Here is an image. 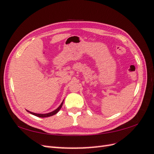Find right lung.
Instances as JSON below:
<instances>
[{
    "mask_svg": "<svg viewBox=\"0 0 154 154\" xmlns=\"http://www.w3.org/2000/svg\"><path fill=\"white\" fill-rule=\"evenodd\" d=\"M63 102H62L61 103V104H60V106H59L57 109H55V110H54V111H52V112H49V113H47V114H37V113H34V112H30V111H28V110H27L28 112H30V114H33V115H34V116H38V117H41V118H45V117H49V116H53V115H54V114H57L58 112H59V110H60V109H61V106H62V105H63Z\"/></svg>",
    "mask_w": 154,
    "mask_h": 154,
    "instance_id": "right-lung-1",
    "label": "right lung"
}]
</instances>
